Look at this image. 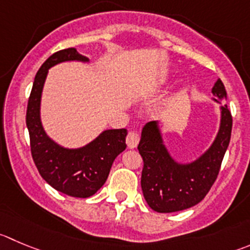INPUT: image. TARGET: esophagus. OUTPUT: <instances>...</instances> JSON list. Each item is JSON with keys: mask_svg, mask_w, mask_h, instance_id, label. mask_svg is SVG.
<instances>
[{"mask_svg": "<svg viewBox=\"0 0 250 250\" xmlns=\"http://www.w3.org/2000/svg\"><path fill=\"white\" fill-rule=\"evenodd\" d=\"M140 142V135L137 131H130L126 136V145L129 148H135Z\"/></svg>", "mask_w": 250, "mask_h": 250, "instance_id": "obj_1", "label": "esophagus"}]
</instances>
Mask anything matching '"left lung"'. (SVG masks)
<instances>
[{
  "mask_svg": "<svg viewBox=\"0 0 250 250\" xmlns=\"http://www.w3.org/2000/svg\"><path fill=\"white\" fill-rule=\"evenodd\" d=\"M213 97L222 104L221 127L212 146L190 165H179L162 144L156 121H149L142 129L137 146L144 159L141 188L145 200L157 212H175L200 203L217 179L221 163L232 132V114L225 103L227 92L222 81L212 88Z\"/></svg>",
  "mask_w": 250,
  "mask_h": 250,
  "instance_id": "1",
  "label": "left lung"
}]
</instances>
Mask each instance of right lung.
Listing matches in <instances>:
<instances>
[{
    "label": "right lung",
    "mask_w": 250,
    "mask_h": 250,
    "mask_svg": "<svg viewBox=\"0 0 250 250\" xmlns=\"http://www.w3.org/2000/svg\"><path fill=\"white\" fill-rule=\"evenodd\" d=\"M88 61L75 47L52 54L37 72L28 99L27 127L30 152L42 179L58 191L73 198H89L96 194L108 178L111 165L126 148L125 129L105 130L94 141L78 149L59 146L45 134L40 121V98L47 70L62 61Z\"/></svg>",
    "instance_id": "add662e5"
}]
</instances>
